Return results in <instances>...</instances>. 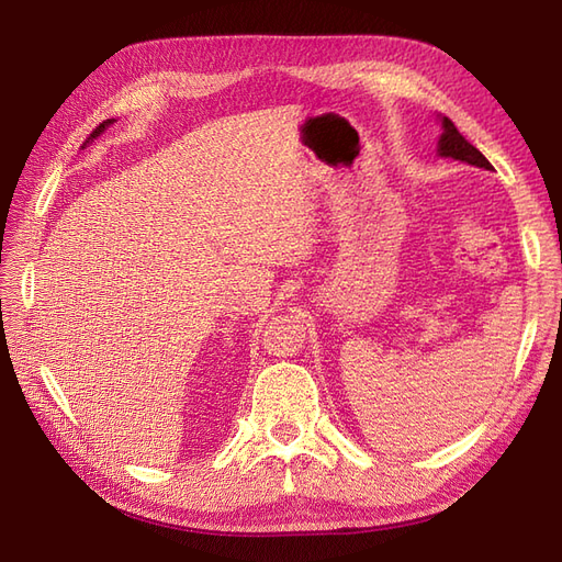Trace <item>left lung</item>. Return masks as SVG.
Instances as JSON below:
<instances>
[{"label": "left lung", "mask_w": 562, "mask_h": 562, "mask_svg": "<svg viewBox=\"0 0 562 562\" xmlns=\"http://www.w3.org/2000/svg\"><path fill=\"white\" fill-rule=\"evenodd\" d=\"M440 124H443V133H440V138H438V157L457 159V161H464V164L479 166V168L490 171L492 164L464 138L462 133L457 131V126L450 122L448 116L440 119Z\"/></svg>", "instance_id": "1"}]
</instances>
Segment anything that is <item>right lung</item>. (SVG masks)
<instances>
[{
  "label": "right lung",
  "instance_id": "add662e5",
  "mask_svg": "<svg viewBox=\"0 0 562 562\" xmlns=\"http://www.w3.org/2000/svg\"><path fill=\"white\" fill-rule=\"evenodd\" d=\"M110 124H112V119H108V122H103V124H100V126H95V131H93V133L89 135V138H87V143H91L93 138H98V135H100V133H103V131H105V126H110ZM87 143H83V145H87Z\"/></svg>",
  "mask_w": 562,
  "mask_h": 562
}]
</instances>
